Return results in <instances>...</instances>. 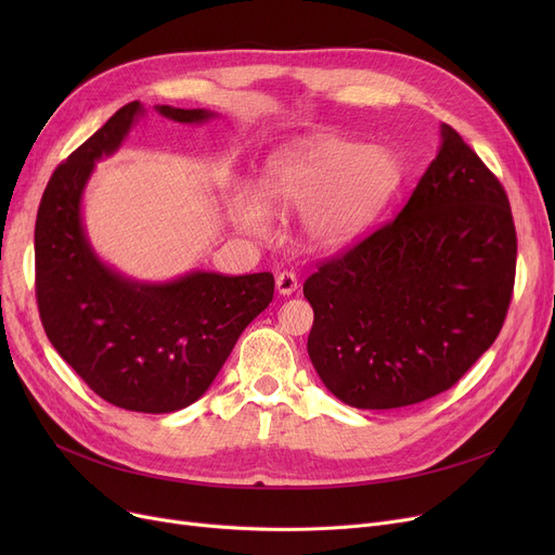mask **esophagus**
<instances>
[{
	"mask_svg": "<svg viewBox=\"0 0 555 555\" xmlns=\"http://www.w3.org/2000/svg\"><path fill=\"white\" fill-rule=\"evenodd\" d=\"M297 287H299V281H297L295 272L283 270V272L276 274V289H279V295H283V297L293 295V293H297Z\"/></svg>",
	"mask_w": 555,
	"mask_h": 555,
	"instance_id": "1",
	"label": "esophagus"
}]
</instances>
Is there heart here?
<instances>
[{"label": "heart", "mask_w": 555, "mask_h": 555, "mask_svg": "<svg viewBox=\"0 0 555 555\" xmlns=\"http://www.w3.org/2000/svg\"><path fill=\"white\" fill-rule=\"evenodd\" d=\"M398 180L393 155L377 145L341 137H319L276 153L260 191L231 197L233 224L251 238H268L272 210L301 211L308 245L333 251L360 238Z\"/></svg>", "instance_id": "heart-1"}]
</instances>
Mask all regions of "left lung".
Listing matches in <instances>:
<instances>
[{
    "mask_svg": "<svg viewBox=\"0 0 555 555\" xmlns=\"http://www.w3.org/2000/svg\"><path fill=\"white\" fill-rule=\"evenodd\" d=\"M517 233L500 180L448 124L402 211L304 283L308 356L358 410H396L456 385L498 339Z\"/></svg>",
    "mask_w": 555,
    "mask_h": 555,
    "instance_id": "obj_1",
    "label": "left lung"
}]
</instances>
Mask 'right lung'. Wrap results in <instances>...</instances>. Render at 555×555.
<instances>
[{"mask_svg": "<svg viewBox=\"0 0 555 555\" xmlns=\"http://www.w3.org/2000/svg\"><path fill=\"white\" fill-rule=\"evenodd\" d=\"M157 112L180 124L214 116ZM139 114V101L124 105L53 170L36 220V297L49 341L87 387L124 410L168 414L211 387L241 333L270 306L274 276L191 272L139 283L99 260L80 218L82 191L94 162L119 149Z\"/></svg>", "mask_w": 555, "mask_h": 555, "instance_id": "add662e5", "label": "right lung"}]
</instances>
